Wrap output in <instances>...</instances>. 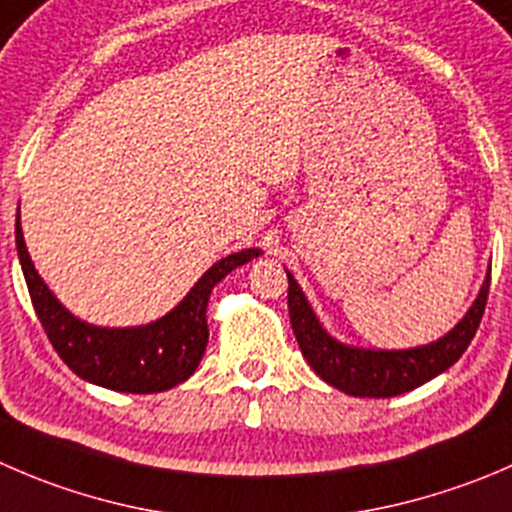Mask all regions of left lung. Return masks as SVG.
Returning a JSON list of instances; mask_svg holds the SVG:
<instances>
[{
	"instance_id": "8db88e82",
	"label": "left lung",
	"mask_w": 512,
	"mask_h": 512,
	"mask_svg": "<svg viewBox=\"0 0 512 512\" xmlns=\"http://www.w3.org/2000/svg\"><path fill=\"white\" fill-rule=\"evenodd\" d=\"M287 310L300 350L312 370L330 382L332 388L355 398H393L418 388L423 382L448 370L468 350L470 340L483 320L485 302L490 292V275L473 302L468 315L445 337L413 350H362L332 340L317 322L315 312L307 305L305 295L297 287L295 277L287 272Z\"/></svg>"
}]
</instances>
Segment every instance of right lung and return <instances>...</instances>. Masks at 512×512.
<instances>
[{
    "label": "right lung",
    "mask_w": 512,
    "mask_h": 512,
    "mask_svg": "<svg viewBox=\"0 0 512 512\" xmlns=\"http://www.w3.org/2000/svg\"><path fill=\"white\" fill-rule=\"evenodd\" d=\"M17 252L34 312L64 365L74 375L94 385L137 395L175 388L197 370L205 355L207 337H210L205 312L212 287L227 272L260 255V250H242L212 265L192 287L190 295L170 315L152 325L107 330V327H94L77 320L59 305L57 297L49 292L29 260L19 217Z\"/></svg>",
    "instance_id": "add662e5"
}]
</instances>
